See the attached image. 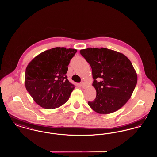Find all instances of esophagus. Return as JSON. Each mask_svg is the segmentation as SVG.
Returning a JSON list of instances; mask_svg holds the SVG:
<instances>
[{
    "mask_svg": "<svg viewBox=\"0 0 157 157\" xmlns=\"http://www.w3.org/2000/svg\"><path fill=\"white\" fill-rule=\"evenodd\" d=\"M81 86H82L83 88H85V86H86V84L85 83V82H82L81 83Z\"/></svg>",
    "mask_w": 157,
    "mask_h": 157,
    "instance_id": "esophagus-1",
    "label": "esophagus"
}]
</instances>
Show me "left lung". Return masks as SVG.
<instances>
[{"label":"left lung","instance_id":"obj_1","mask_svg":"<svg viewBox=\"0 0 157 157\" xmlns=\"http://www.w3.org/2000/svg\"><path fill=\"white\" fill-rule=\"evenodd\" d=\"M80 53L92 71V85L97 97L88 102L95 112L108 114L122 107L131 98L137 83L132 63L121 53L105 48H87Z\"/></svg>","mask_w":157,"mask_h":157}]
</instances>
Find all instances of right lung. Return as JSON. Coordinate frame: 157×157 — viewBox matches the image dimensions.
Segmentation results:
<instances>
[{
	"instance_id": "right-lung-1",
	"label": "right lung",
	"mask_w": 157,
	"mask_h": 157,
	"mask_svg": "<svg viewBox=\"0 0 157 157\" xmlns=\"http://www.w3.org/2000/svg\"><path fill=\"white\" fill-rule=\"evenodd\" d=\"M77 50L57 47L40 53L26 69L25 84L35 102L45 109L58 108L67 102L75 86L66 75Z\"/></svg>"
}]
</instances>
